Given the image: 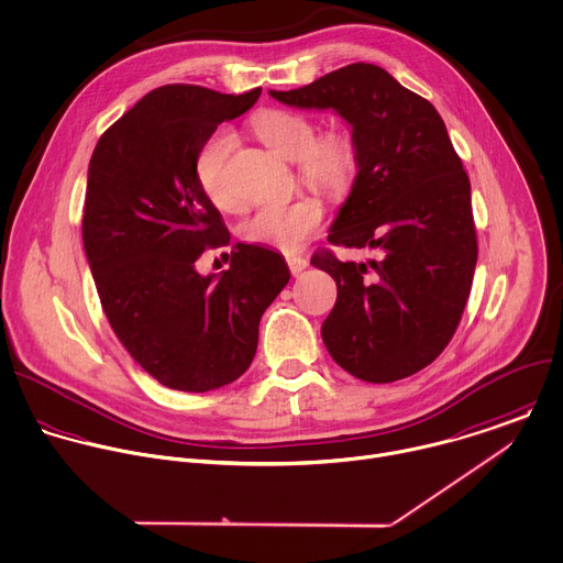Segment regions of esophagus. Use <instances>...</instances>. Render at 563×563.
I'll return each instance as SVG.
<instances>
[{"label": "esophagus", "mask_w": 563, "mask_h": 563, "mask_svg": "<svg viewBox=\"0 0 563 563\" xmlns=\"http://www.w3.org/2000/svg\"><path fill=\"white\" fill-rule=\"evenodd\" d=\"M286 262H288V268L292 275H299L301 271L308 268V260L301 255H286Z\"/></svg>", "instance_id": "esophagus-1"}]
</instances>
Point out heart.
<instances>
[{"label":"heart","instance_id":"obj_1","mask_svg":"<svg viewBox=\"0 0 563 563\" xmlns=\"http://www.w3.org/2000/svg\"><path fill=\"white\" fill-rule=\"evenodd\" d=\"M251 128L271 150L297 163L299 178L310 189L336 198L352 187L356 176V145L350 134L341 130L319 134L314 119L292 110H262L251 119ZM233 150V132L218 128L202 141L194 163L205 196L220 209H233L238 205L227 180ZM323 216V205L317 198L264 205L242 224V238L251 244L292 253L319 231Z\"/></svg>","mask_w":563,"mask_h":563}]
</instances>
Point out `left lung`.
Wrapping results in <instances>:
<instances>
[{"label": "left lung", "instance_id": "8db88e82", "mask_svg": "<svg viewBox=\"0 0 563 563\" xmlns=\"http://www.w3.org/2000/svg\"><path fill=\"white\" fill-rule=\"evenodd\" d=\"M268 95L290 108L332 110L350 125L358 174L328 242L383 255L367 266L330 251L312 255L310 264L336 282L321 325L330 356L367 383L420 372L451 341L477 262L471 185L444 121L372 64Z\"/></svg>", "mask_w": 563, "mask_h": 563}]
</instances>
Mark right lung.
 <instances>
[{
    "instance_id": "1",
    "label": "right lung",
    "mask_w": 563,
    "mask_h": 563,
    "mask_svg": "<svg viewBox=\"0 0 563 563\" xmlns=\"http://www.w3.org/2000/svg\"><path fill=\"white\" fill-rule=\"evenodd\" d=\"M260 95L156 88L90 158L84 246L101 306L132 358L169 389L211 391L240 378L264 310L290 279L277 251L244 242L233 246L229 271H196L205 249L231 242L196 178V154Z\"/></svg>"
}]
</instances>
